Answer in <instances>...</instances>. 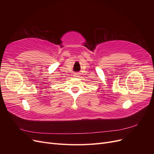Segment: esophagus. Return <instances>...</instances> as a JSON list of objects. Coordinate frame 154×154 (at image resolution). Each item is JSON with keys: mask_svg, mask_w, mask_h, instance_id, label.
<instances>
[{"mask_svg": "<svg viewBox=\"0 0 154 154\" xmlns=\"http://www.w3.org/2000/svg\"><path fill=\"white\" fill-rule=\"evenodd\" d=\"M74 77H79V76H80V73H74Z\"/></svg>", "mask_w": 154, "mask_h": 154, "instance_id": "34e87169", "label": "esophagus"}]
</instances>
